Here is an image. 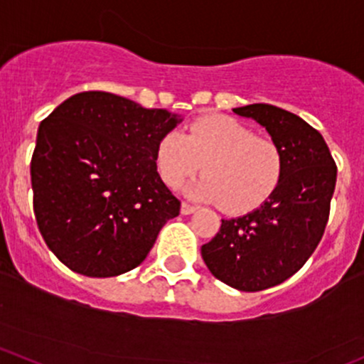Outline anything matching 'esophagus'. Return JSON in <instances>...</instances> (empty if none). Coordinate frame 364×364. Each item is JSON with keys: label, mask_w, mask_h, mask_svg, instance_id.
Instances as JSON below:
<instances>
[{"label": "esophagus", "mask_w": 364, "mask_h": 364, "mask_svg": "<svg viewBox=\"0 0 364 364\" xmlns=\"http://www.w3.org/2000/svg\"><path fill=\"white\" fill-rule=\"evenodd\" d=\"M195 211H197V208H195V205L186 204V202H183L181 204V214H192Z\"/></svg>", "instance_id": "34e87169"}]
</instances>
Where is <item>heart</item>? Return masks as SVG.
<instances>
[{
    "label": "heart",
    "instance_id": "heart-1",
    "mask_svg": "<svg viewBox=\"0 0 364 364\" xmlns=\"http://www.w3.org/2000/svg\"><path fill=\"white\" fill-rule=\"evenodd\" d=\"M202 164L205 176L186 192L220 204L228 214L250 213L265 204L277 192L284 174V155L279 144L225 114L198 118L185 134L172 129L156 143V172L171 188L181 186Z\"/></svg>",
    "mask_w": 364,
    "mask_h": 364
}]
</instances>
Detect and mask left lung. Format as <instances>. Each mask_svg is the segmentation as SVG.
Listing matches in <instances>:
<instances>
[{
	"label": "left lung",
	"instance_id": "left-lung-1",
	"mask_svg": "<svg viewBox=\"0 0 364 364\" xmlns=\"http://www.w3.org/2000/svg\"><path fill=\"white\" fill-rule=\"evenodd\" d=\"M262 125L284 155V174L270 200L244 216L221 220L200 247L216 279L239 291L281 284L305 265L330 216L336 166L323 136L296 114L272 105L233 108Z\"/></svg>",
	"mask_w": 364,
	"mask_h": 364
}]
</instances>
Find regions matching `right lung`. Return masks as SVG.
<instances>
[{
    "label": "right lung",
    "instance_id": "1",
    "mask_svg": "<svg viewBox=\"0 0 364 364\" xmlns=\"http://www.w3.org/2000/svg\"><path fill=\"white\" fill-rule=\"evenodd\" d=\"M183 122L109 92H80L40 124L31 185L38 228L68 269L113 277L136 269L179 214L155 167L160 136Z\"/></svg>",
    "mask_w": 364,
    "mask_h": 364
}]
</instances>
